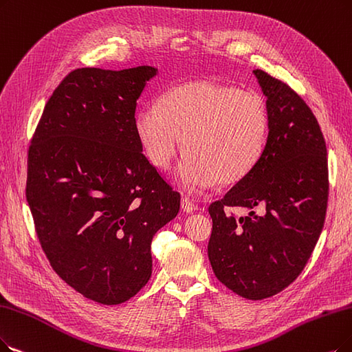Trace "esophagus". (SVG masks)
Returning <instances> with one entry per match:
<instances>
[{
    "label": "esophagus",
    "mask_w": 352,
    "mask_h": 352,
    "mask_svg": "<svg viewBox=\"0 0 352 352\" xmlns=\"http://www.w3.org/2000/svg\"><path fill=\"white\" fill-rule=\"evenodd\" d=\"M182 209H184L185 212H193V210L198 209V206H196V204L190 198L184 196V198H182Z\"/></svg>",
    "instance_id": "1"
}]
</instances>
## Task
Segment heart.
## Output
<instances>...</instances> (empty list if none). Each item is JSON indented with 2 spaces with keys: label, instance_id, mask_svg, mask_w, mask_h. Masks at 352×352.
<instances>
[{
  "label": "heart",
  "instance_id": "obj_1",
  "mask_svg": "<svg viewBox=\"0 0 352 352\" xmlns=\"http://www.w3.org/2000/svg\"><path fill=\"white\" fill-rule=\"evenodd\" d=\"M134 127L147 159L160 170L172 167L185 142L189 153L176 180L189 192H202L218 182L236 184L256 167L270 121L260 94L195 80L166 92L159 105L140 108Z\"/></svg>",
  "mask_w": 352,
  "mask_h": 352
}]
</instances>
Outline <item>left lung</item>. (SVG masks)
<instances>
[{
  "instance_id": "left-lung-1",
  "label": "left lung",
  "mask_w": 352,
  "mask_h": 352,
  "mask_svg": "<svg viewBox=\"0 0 352 352\" xmlns=\"http://www.w3.org/2000/svg\"><path fill=\"white\" fill-rule=\"evenodd\" d=\"M267 98L269 137L256 167L209 205L208 257L217 278L250 300L270 298L302 273L328 205L327 144L314 112L285 82L252 70ZM264 206L236 220L226 209Z\"/></svg>"
}]
</instances>
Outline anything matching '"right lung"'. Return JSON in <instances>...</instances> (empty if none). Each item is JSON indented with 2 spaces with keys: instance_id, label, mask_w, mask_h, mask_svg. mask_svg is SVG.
<instances>
[{
  "instance_id": "obj_1",
  "label": "right lung",
  "mask_w": 352,
  "mask_h": 352,
  "mask_svg": "<svg viewBox=\"0 0 352 352\" xmlns=\"http://www.w3.org/2000/svg\"><path fill=\"white\" fill-rule=\"evenodd\" d=\"M153 66L82 67L49 98L27 159L25 198L53 270L83 296L118 305L151 276V240L180 195L143 154L137 100Z\"/></svg>"
}]
</instances>
